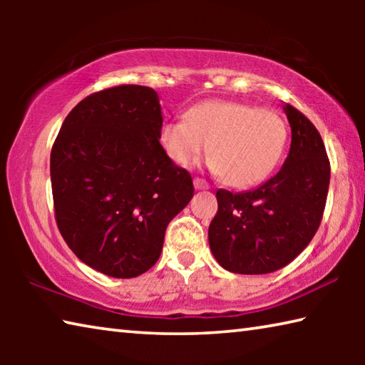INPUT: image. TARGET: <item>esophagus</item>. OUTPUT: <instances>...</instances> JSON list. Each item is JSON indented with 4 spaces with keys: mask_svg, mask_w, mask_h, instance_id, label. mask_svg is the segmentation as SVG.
<instances>
[{
    "mask_svg": "<svg viewBox=\"0 0 365 365\" xmlns=\"http://www.w3.org/2000/svg\"><path fill=\"white\" fill-rule=\"evenodd\" d=\"M193 185H195L196 190H207L209 188V183L205 180V178H200V177L195 178Z\"/></svg>",
    "mask_w": 365,
    "mask_h": 365,
    "instance_id": "1",
    "label": "esophagus"
}]
</instances>
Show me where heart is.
Wrapping results in <instances>:
<instances>
[{
	"mask_svg": "<svg viewBox=\"0 0 365 365\" xmlns=\"http://www.w3.org/2000/svg\"><path fill=\"white\" fill-rule=\"evenodd\" d=\"M287 141L288 125L279 113L227 100L197 103L185 120H168L159 128V143L170 160L188 165L207 143L209 168L237 188L264 180L280 163Z\"/></svg>",
	"mask_w": 365,
	"mask_h": 365,
	"instance_id": "obj_1",
	"label": "heart"
}]
</instances>
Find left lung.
Returning <instances> with one entry per match:
<instances>
[{
  "instance_id": "obj_1",
  "label": "left lung",
  "mask_w": 365,
  "mask_h": 365,
  "mask_svg": "<svg viewBox=\"0 0 365 365\" xmlns=\"http://www.w3.org/2000/svg\"><path fill=\"white\" fill-rule=\"evenodd\" d=\"M292 146L279 174L242 193L217 190L209 246L233 274L261 275L285 267L311 243L322 220L330 163L322 137L298 109L285 104Z\"/></svg>"
}]
</instances>
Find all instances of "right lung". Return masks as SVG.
Masks as SVG:
<instances>
[{
	"instance_id": "right-lung-1",
	"label": "right lung",
	"mask_w": 365,
	"mask_h": 365,
	"mask_svg": "<svg viewBox=\"0 0 365 365\" xmlns=\"http://www.w3.org/2000/svg\"><path fill=\"white\" fill-rule=\"evenodd\" d=\"M159 96L119 85L73 108L51 150L54 217L80 261L114 279L150 270L169 222L193 197L187 170L159 143Z\"/></svg>"
}]
</instances>
